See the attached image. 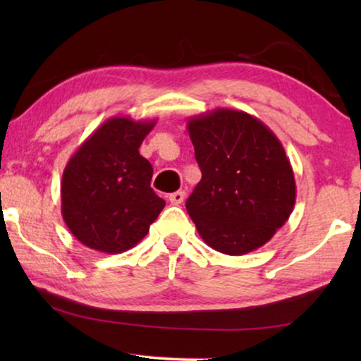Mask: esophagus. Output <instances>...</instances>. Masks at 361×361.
<instances>
[{
  "instance_id": "34e87169",
  "label": "esophagus",
  "mask_w": 361,
  "mask_h": 361,
  "mask_svg": "<svg viewBox=\"0 0 361 361\" xmlns=\"http://www.w3.org/2000/svg\"><path fill=\"white\" fill-rule=\"evenodd\" d=\"M184 199H185V192L184 190L172 192V194L169 195V202H171V204H174V205L182 204V202H184Z\"/></svg>"
}]
</instances>
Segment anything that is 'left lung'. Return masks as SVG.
<instances>
[{
  "instance_id": "1",
  "label": "left lung",
  "mask_w": 361,
  "mask_h": 361,
  "mask_svg": "<svg viewBox=\"0 0 361 361\" xmlns=\"http://www.w3.org/2000/svg\"><path fill=\"white\" fill-rule=\"evenodd\" d=\"M187 131L202 179L185 202L210 248L240 256L273 238L295 204L293 166L278 136L250 113L215 108Z\"/></svg>"
}]
</instances>
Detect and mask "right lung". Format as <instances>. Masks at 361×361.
Wrapping results in <instances>:
<instances>
[{
	"label": "right lung",
	"instance_id": "add662e5",
	"mask_svg": "<svg viewBox=\"0 0 361 361\" xmlns=\"http://www.w3.org/2000/svg\"><path fill=\"white\" fill-rule=\"evenodd\" d=\"M154 125L113 116L68 159L61 182L62 216L82 245L108 255L131 250L164 209L151 189L152 166L137 151Z\"/></svg>",
	"mask_w": 361,
	"mask_h": 361
}]
</instances>
